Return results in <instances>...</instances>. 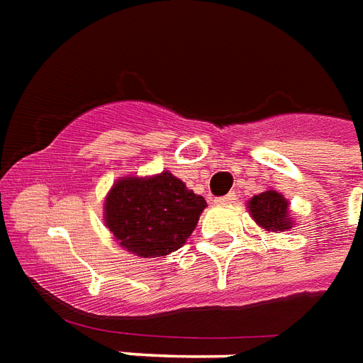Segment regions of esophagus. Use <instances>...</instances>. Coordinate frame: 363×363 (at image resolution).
Instances as JSON below:
<instances>
[{
  "mask_svg": "<svg viewBox=\"0 0 363 363\" xmlns=\"http://www.w3.org/2000/svg\"><path fill=\"white\" fill-rule=\"evenodd\" d=\"M236 200V194L235 192H230V194L227 196H221V198H217L216 202L217 203H221V206H227V203H233Z\"/></svg>",
  "mask_w": 363,
  "mask_h": 363,
  "instance_id": "esophagus-1",
  "label": "esophagus"
}]
</instances>
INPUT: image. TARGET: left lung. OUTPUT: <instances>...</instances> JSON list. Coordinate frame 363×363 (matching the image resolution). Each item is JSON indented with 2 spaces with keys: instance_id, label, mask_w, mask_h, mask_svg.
<instances>
[{
  "instance_id": "left-lung-1",
  "label": "left lung",
  "mask_w": 363,
  "mask_h": 363,
  "mask_svg": "<svg viewBox=\"0 0 363 363\" xmlns=\"http://www.w3.org/2000/svg\"><path fill=\"white\" fill-rule=\"evenodd\" d=\"M252 219L264 227L265 230H286L292 227V219L289 216V200L277 190H265L262 194L254 196L248 202Z\"/></svg>"
}]
</instances>
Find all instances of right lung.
<instances>
[{
    "label": "right lung",
    "mask_w": 363,
    "mask_h": 363,
    "mask_svg": "<svg viewBox=\"0 0 363 363\" xmlns=\"http://www.w3.org/2000/svg\"><path fill=\"white\" fill-rule=\"evenodd\" d=\"M203 208L202 196L163 171L144 179H119L106 198L104 219L115 240L130 254L160 257L186 242Z\"/></svg>",
    "instance_id": "right-lung-1"
}]
</instances>
